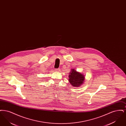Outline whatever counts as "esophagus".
Masks as SVG:
<instances>
[{
	"label": "esophagus",
	"mask_w": 126,
	"mask_h": 126,
	"mask_svg": "<svg viewBox=\"0 0 126 126\" xmlns=\"http://www.w3.org/2000/svg\"><path fill=\"white\" fill-rule=\"evenodd\" d=\"M55 71H56V72H60V68L55 69Z\"/></svg>",
	"instance_id": "1"
}]
</instances>
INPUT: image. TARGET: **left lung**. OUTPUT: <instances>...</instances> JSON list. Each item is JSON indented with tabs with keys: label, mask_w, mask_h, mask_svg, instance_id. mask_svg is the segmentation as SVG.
<instances>
[{
	"label": "left lung",
	"mask_w": 126,
	"mask_h": 126,
	"mask_svg": "<svg viewBox=\"0 0 126 126\" xmlns=\"http://www.w3.org/2000/svg\"><path fill=\"white\" fill-rule=\"evenodd\" d=\"M68 81L74 87H79L84 83V76L77 72L74 69H72L68 76Z\"/></svg>",
	"instance_id": "left-lung-1"
}]
</instances>
